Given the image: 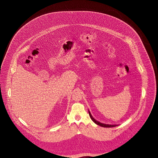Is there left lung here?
Wrapping results in <instances>:
<instances>
[{
	"label": "left lung",
	"mask_w": 158,
	"mask_h": 158,
	"mask_svg": "<svg viewBox=\"0 0 158 158\" xmlns=\"http://www.w3.org/2000/svg\"><path fill=\"white\" fill-rule=\"evenodd\" d=\"M89 116H90L91 120L93 121L95 124H97V125L100 126H101V127H115V126H118V125H117V124L111 125V124H103V123H100V122H99L98 121L96 120L95 119H94V118H93V117L92 116V115H91V114H90V112H89Z\"/></svg>",
	"instance_id": "1"
}]
</instances>
